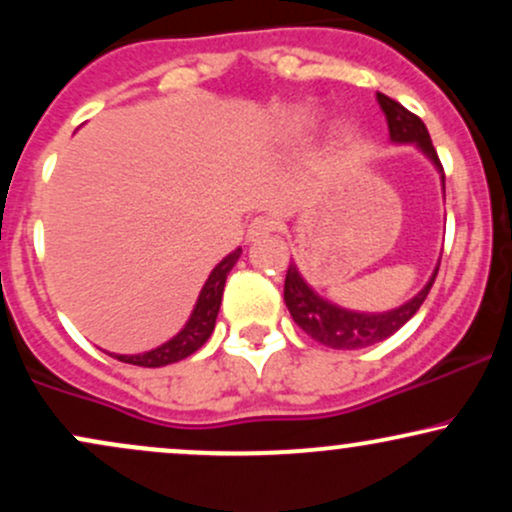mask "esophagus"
<instances>
[{"instance_id": "esophagus-1", "label": "esophagus", "mask_w": 512, "mask_h": 512, "mask_svg": "<svg viewBox=\"0 0 512 512\" xmlns=\"http://www.w3.org/2000/svg\"><path fill=\"white\" fill-rule=\"evenodd\" d=\"M274 231H276V221L274 219H269V216H257V219H252L248 223V240L255 243V240L267 238L269 233H274Z\"/></svg>"}]
</instances>
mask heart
<instances>
[{
	"instance_id": "heart-1",
	"label": "heart",
	"mask_w": 512,
	"mask_h": 512,
	"mask_svg": "<svg viewBox=\"0 0 512 512\" xmlns=\"http://www.w3.org/2000/svg\"><path fill=\"white\" fill-rule=\"evenodd\" d=\"M308 120H310V115H308V113L296 115V127L308 125ZM351 134H354V129H351V125H346V122H342V125L337 127V137H339V139H349Z\"/></svg>"
}]
</instances>
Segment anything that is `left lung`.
Wrapping results in <instances>:
<instances>
[{
    "label": "left lung",
    "mask_w": 512,
    "mask_h": 512,
    "mask_svg": "<svg viewBox=\"0 0 512 512\" xmlns=\"http://www.w3.org/2000/svg\"><path fill=\"white\" fill-rule=\"evenodd\" d=\"M378 103L385 113L392 142L419 146V149L431 158L433 166H436L445 190L443 166H440V158L436 154V149H433V142L431 137H428V129L424 122H421V117L409 113L404 105L387 98L385 93H378ZM436 274L438 267L424 289L416 293L411 301L399 305L395 310H387V313H356V310L339 308V305L317 296V293L305 284V279L301 272H298L296 264L291 262L284 281V301L291 317L296 320V325L301 327L308 337H313L315 342L330 346V349H363V346L383 342L390 334H395L399 327L407 325L411 317L416 315V310L421 308V303L426 301L428 291H431L433 281H436Z\"/></svg>",
    "instance_id": "left-lung-1"
}]
</instances>
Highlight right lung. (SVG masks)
<instances>
[{
  "instance_id": "obj_1",
  "label": "right lung",
  "mask_w": 512,
  "mask_h": 512,
  "mask_svg": "<svg viewBox=\"0 0 512 512\" xmlns=\"http://www.w3.org/2000/svg\"><path fill=\"white\" fill-rule=\"evenodd\" d=\"M240 252H243L240 248L236 252H231V255L223 257V260L211 269L207 284H204L202 291H199L197 305L195 310H192L190 320L185 322V327H182L173 339H168L166 344L156 346V349L144 351V354H132V356L110 354V356H115L117 361L122 363H132V366L161 368V366H168V363L182 361V358L195 354L199 346L211 337V332H214L216 315H219V308H221L223 286H226V276L233 269V264L238 262Z\"/></svg>"
}]
</instances>
